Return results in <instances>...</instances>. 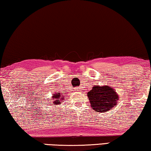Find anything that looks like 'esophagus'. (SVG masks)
Returning <instances> with one entry per match:
<instances>
[{
	"mask_svg": "<svg viewBox=\"0 0 151 151\" xmlns=\"http://www.w3.org/2000/svg\"><path fill=\"white\" fill-rule=\"evenodd\" d=\"M76 91H78V89H76Z\"/></svg>",
	"mask_w": 151,
	"mask_h": 151,
	"instance_id": "1",
	"label": "esophagus"
}]
</instances>
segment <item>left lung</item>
Wrapping results in <instances>:
<instances>
[{
  "label": "left lung",
  "mask_w": 151,
  "mask_h": 151,
  "mask_svg": "<svg viewBox=\"0 0 151 151\" xmlns=\"http://www.w3.org/2000/svg\"><path fill=\"white\" fill-rule=\"evenodd\" d=\"M92 109L97 112H105L116 106L119 95L113 87L107 85L93 86L87 93Z\"/></svg>",
  "instance_id": "left-lung-1"
}]
</instances>
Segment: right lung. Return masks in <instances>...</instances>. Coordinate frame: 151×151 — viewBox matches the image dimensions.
I'll return each mask as SVG.
<instances>
[{"label":"right lung","mask_w":151,"mask_h":151,"mask_svg":"<svg viewBox=\"0 0 151 151\" xmlns=\"http://www.w3.org/2000/svg\"><path fill=\"white\" fill-rule=\"evenodd\" d=\"M64 98H65L64 97V96L61 95L60 93H55V94H53L52 98H51V99L53 100V104L55 105L61 104V102H63V100H64ZM51 104H52V103H51Z\"/></svg>","instance_id":"add662e5"}]
</instances>
